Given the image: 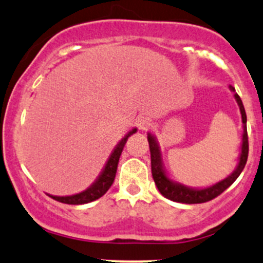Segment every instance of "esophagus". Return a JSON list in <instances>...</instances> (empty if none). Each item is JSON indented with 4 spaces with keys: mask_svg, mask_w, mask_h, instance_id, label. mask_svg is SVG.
I'll use <instances>...</instances> for the list:
<instances>
[{
    "mask_svg": "<svg viewBox=\"0 0 263 263\" xmlns=\"http://www.w3.org/2000/svg\"><path fill=\"white\" fill-rule=\"evenodd\" d=\"M136 125L140 129H147L151 126V120L147 116H138L136 119Z\"/></svg>",
    "mask_w": 263,
    "mask_h": 263,
    "instance_id": "34e87169",
    "label": "esophagus"
}]
</instances>
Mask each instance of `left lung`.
Wrapping results in <instances>:
<instances>
[{
    "label": "left lung",
    "instance_id": "obj_1",
    "mask_svg": "<svg viewBox=\"0 0 263 263\" xmlns=\"http://www.w3.org/2000/svg\"><path fill=\"white\" fill-rule=\"evenodd\" d=\"M229 89H230V91L234 92V98L237 102L238 108H240L241 120H242V138H241L240 156H238L236 168H235L228 177L224 178L222 180H220V182L213 184V185L210 186H204V188H194V186L184 185L182 183L171 179L167 171H165L164 163H163L162 151L161 147H159L158 141H157V137L153 134H151V132L147 134L151 151L152 176L159 193H161L164 198L173 201H178V203L185 204L205 203V201H209L211 199L216 198L218 195L221 194L225 189H228L229 186L237 179V177L240 176L241 172L245 168L247 156H249V138H247V119L245 107H243L242 101H241L240 96H238L236 91H235L234 87L229 85Z\"/></svg>",
    "mask_w": 263,
    "mask_h": 263
}]
</instances>
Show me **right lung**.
Masks as SVG:
<instances>
[{"instance_id":"add662e5","label":"right lung","mask_w":263,"mask_h":263,"mask_svg":"<svg viewBox=\"0 0 263 263\" xmlns=\"http://www.w3.org/2000/svg\"><path fill=\"white\" fill-rule=\"evenodd\" d=\"M137 131V128H132L131 131H128L127 134L125 135V137L122 138L119 143L115 146V148L111 152V155L108 156L106 163H105L104 168L100 172L98 178L95 179L89 188H86L83 192L78 193V194L73 195H65V197H58V195H49L50 198L55 199V200L60 201V203L64 204H71V205H80V204H86L90 203V201L96 200V199L101 198L105 193L110 189V186L112 185L115 176H116L117 171V163H119L120 156H121L123 147H125L126 141L132 134Z\"/></svg>"}]
</instances>
